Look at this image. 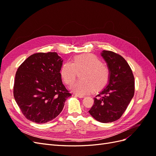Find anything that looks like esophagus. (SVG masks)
I'll list each match as a JSON object with an SVG mask.
<instances>
[{
  "mask_svg": "<svg viewBox=\"0 0 156 156\" xmlns=\"http://www.w3.org/2000/svg\"><path fill=\"white\" fill-rule=\"evenodd\" d=\"M75 96H77V97H78V98H83L85 97L84 96L79 95V94H75Z\"/></svg>",
  "mask_w": 156,
  "mask_h": 156,
  "instance_id": "esophagus-1",
  "label": "esophagus"
}]
</instances>
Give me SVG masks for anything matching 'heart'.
<instances>
[{
	"label": "heart",
	"instance_id": "1",
	"mask_svg": "<svg viewBox=\"0 0 156 156\" xmlns=\"http://www.w3.org/2000/svg\"><path fill=\"white\" fill-rule=\"evenodd\" d=\"M83 70L80 79L70 87L71 90L79 95H85L92 91L105 87L110 77V71L97 56L88 53L76 56L72 62L63 64L60 70V76L65 84H72L77 72Z\"/></svg>",
	"mask_w": 156,
	"mask_h": 156
}]
</instances>
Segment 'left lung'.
Instances as JSON below:
<instances>
[{"label": "left lung", "instance_id": "8db88e82", "mask_svg": "<svg viewBox=\"0 0 156 156\" xmlns=\"http://www.w3.org/2000/svg\"><path fill=\"white\" fill-rule=\"evenodd\" d=\"M101 55L110 71L107 86L94 98V103L88 111L102 123L119 119L134 96L135 82L132 70L126 60L119 54L103 50Z\"/></svg>", "mask_w": 156, "mask_h": 156}]
</instances>
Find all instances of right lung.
I'll use <instances>...</instances> for the list:
<instances>
[{"instance_id": "add662e5", "label": "right lung", "mask_w": 156, "mask_h": 156, "mask_svg": "<svg viewBox=\"0 0 156 156\" xmlns=\"http://www.w3.org/2000/svg\"><path fill=\"white\" fill-rule=\"evenodd\" d=\"M62 62L55 52L38 53L28 57L18 68L13 96L28 120L37 124L53 120L72 96L62 82Z\"/></svg>"}]
</instances>
